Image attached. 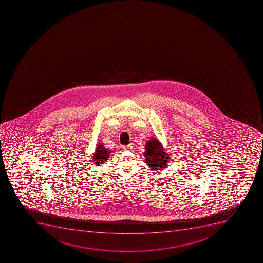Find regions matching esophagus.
Wrapping results in <instances>:
<instances>
[{"label": "esophagus", "mask_w": 263, "mask_h": 263, "mask_svg": "<svg viewBox=\"0 0 263 263\" xmlns=\"http://www.w3.org/2000/svg\"><path fill=\"white\" fill-rule=\"evenodd\" d=\"M122 149H123L124 151H130L133 149V145H128V146H122Z\"/></svg>", "instance_id": "1"}]
</instances>
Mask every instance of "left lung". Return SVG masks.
Instances as JSON below:
<instances>
[{
  "label": "left lung",
  "mask_w": 263,
  "mask_h": 263,
  "mask_svg": "<svg viewBox=\"0 0 263 263\" xmlns=\"http://www.w3.org/2000/svg\"><path fill=\"white\" fill-rule=\"evenodd\" d=\"M143 155L147 167L154 171L165 168L170 162L168 153L165 151L162 142L157 137H151L146 141Z\"/></svg>",
  "instance_id": "left-lung-1"
}]
</instances>
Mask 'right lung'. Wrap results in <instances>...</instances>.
<instances>
[{"instance_id":"right-lung-1","label":"right lung","mask_w":263,"mask_h":263,"mask_svg":"<svg viewBox=\"0 0 263 263\" xmlns=\"http://www.w3.org/2000/svg\"><path fill=\"white\" fill-rule=\"evenodd\" d=\"M111 153H113L112 150H109L104 146V144L98 142L96 144L94 153L92 154L91 161L96 166H102V164L108 160V158L110 157Z\"/></svg>"}]
</instances>
